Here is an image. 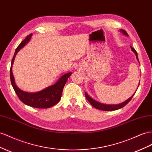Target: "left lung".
<instances>
[{
  "instance_id": "8db88e82",
  "label": "left lung",
  "mask_w": 152,
  "mask_h": 152,
  "mask_svg": "<svg viewBox=\"0 0 152 152\" xmlns=\"http://www.w3.org/2000/svg\"><path fill=\"white\" fill-rule=\"evenodd\" d=\"M121 31H122V32L124 34L128 36V34H127V32L125 30H121ZM130 47H131V49H132V50L135 53V54H136V58H137V61H139L138 57H137V54L136 50H135V49L134 48H132L131 46H130ZM139 83H140V82H139ZM138 87H139V86H138ZM135 93H134V95L132 96H131L130 98H129L128 100L125 101L124 102H123V103H121L120 104H118V105H105V104H102L101 103H99V102H96V100H93V98H91V97H90L86 93H85V96H86V98H87V100L89 101V103L91 104V105L93 107H95V108H96L97 109H99V110H105V111H110V110H118L119 109H121L122 107H124L125 105H126L131 100H132V98L134 96V95H135Z\"/></svg>"
}]
</instances>
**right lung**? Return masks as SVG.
<instances>
[{
    "label": "right lung",
    "mask_w": 152,
    "mask_h": 152,
    "mask_svg": "<svg viewBox=\"0 0 152 152\" xmlns=\"http://www.w3.org/2000/svg\"><path fill=\"white\" fill-rule=\"evenodd\" d=\"M32 34L28 35L25 39L23 40L18 47L16 48L14 56L11 61V68H10V79L12 86L15 90L16 95H17L19 99L21 100L23 104L38 109H47L55 105L60 101L61 95H62L64 86L66 84L68 78L71 75L72 73H68L61 77L57 83L51 86L45 88L39 92L30 93L27 92H24L16 86L14 77L12 72V66L14 62V59L16 54L23 47L29 42Z\"/></svg>",
    "instance_id": "right-lung-1"
}]
</instances>
